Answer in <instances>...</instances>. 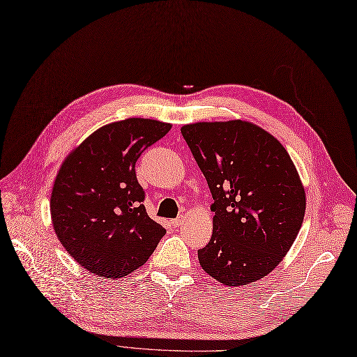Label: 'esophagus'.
<instances>
[{
	"label": "esophagus",
	"mask_w": 357,
	"mask_h": 357,
	"mask_svg": "<svg viewBox=\"0 0 357 357\" xmlns=\"http://www.w3.org/2000/svg\"><path fill=\"white\" fill-rule=\"evenodd\" d=\"M170 223H172V227H174V228L181 227L182 223H183V216H179V218H176V219H172Z\"/></svg>",
	"instance_id": "obj_1"
}]
</instances>
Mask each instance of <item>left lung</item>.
<instances>
[{
  "instance_id": "1",
  "label": "left lung",
  "mask_w": 357,
  "mask_h": 357,
  "mask_svg": "<svg viewBox=\"0 0 357 357\" xmlns=\"http://www.w3.org/2000/svg\"><path fill=\"white\" fill-rule=\"evenodd\" d=\"M215 203L213 234L202 268L225 285L255 282L287 255L301 228L306 194L282 144L243 122L181 128Z\"/></svg>"
}]
</instances>
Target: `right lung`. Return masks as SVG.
Returning a JSON list of instances; mask_svg holds the SVG:
<instances>
[{
  "mask_svg": "<svg viewBox=\"0 0 357 357\" xmlns=\"http://www.w3.org/2000/svg\"><path fill=\"white\" fill-rule=\"evenodd\" d=\"M170 128L138 117L105 125L61 165L50 202L52 225L66 252L91 273L126 276L166 234L142 204L135 163Z\"/></svg>",
  "mask_w": 357,
  "mask_h": 357,
  "instance_id": "1",
  "label": "right lung"
}]
</instances>
